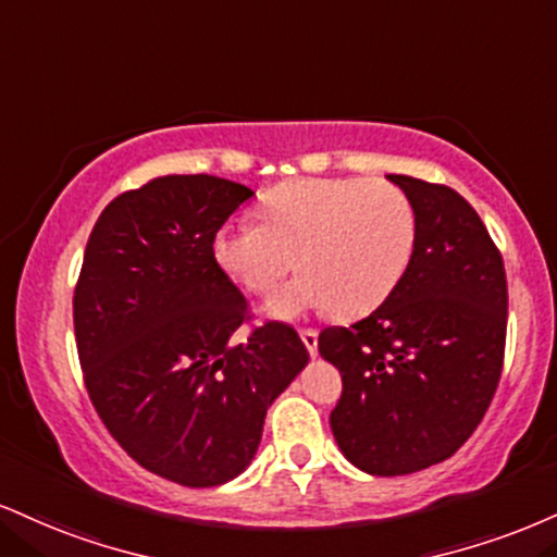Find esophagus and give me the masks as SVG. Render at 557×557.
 I'll use <instances>...</instances> for the list:
<instances>
[{
  "label": "esophagus",
  "mask_w": 557,
  "mask_h": 557,
  "mask_svg": "<svg viewBox=\"0 0 557 557\" xmlns=\"http://www.w3.org/2000/svg\"><path fill=\"white\" fill-rule=\"evenodd\" d=\"M300 339H304L308 352L317 358V355H319V332L317 330H300Z\"/></svg>",
  "instance_id": "1"
}]
</instances>
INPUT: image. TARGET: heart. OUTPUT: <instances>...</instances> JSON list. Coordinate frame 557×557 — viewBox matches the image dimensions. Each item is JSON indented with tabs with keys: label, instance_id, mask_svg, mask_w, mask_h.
I'll return each mask as SVG.
<instances>
[{
	"label": "heart",
	"instance_id": "obj_1",
	"mask_svg": "<svg viewBox=\"0 0 557 557\" xmlns=\"http://www.w3.org/2000/svg\"><path fill=\"white\" fill-rule=\"evenodd\" d=\"M259 212L264 223L220 227L212 253L257 296H270L296 267L306 272L267 304L274 319L324 308L363 317L392 296L418 240L410 197L381 178H293L267 191Z\"/></svg>",
	"mask_w": 557,
	"mask_h": 557
}]
</instances>
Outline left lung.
Returning a JSON list of instances; mask_svg holds the SVG:
<instances>
[{"mask_svg":"<svg viewBox=\"0 0 557 557\" xmlns=\"http://www.w3.org/2000/svg\"><path fill=\"white\" fill-rule=\"evenodd\" d=\"M418 214L405 277L371 317L319 334L343 373L330 414L339 451L379 478L457 454L487 412L506 347L504 259L480 214L448 186L388 176Z\"/></svg>","mask_w":557,"mask_h":557,"instance_id":"obj_1","label":"left lung"}]
</instances>
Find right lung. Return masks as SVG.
<instances>
[{
  "instance_id": "add662e5",
  "label": "right lung",
  "mask_w": 557,
  "mask_h": 557,
  "mask_svg": "<svg viewBox=\"0 0 557 557\" xmlns=\"http://www.w3.org/2000/svg\"><path fill=\"white\" fill-rule=\"evenodd\" d=\"M218 176H160L100 212L75 290L85 386L145 470L186 487L238 478L267 410L308 363L298 332L267 321L233 345L249 304L212 253L251 197Z\"/></svg>"
}]
</instances>
